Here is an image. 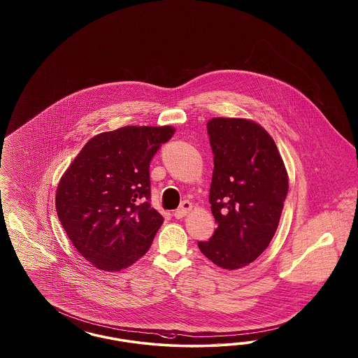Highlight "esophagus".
<instances>
[{
  "mask_svg": "<svg viewBox=\"0 0 358 358\" xmlns=\"http://www.w3.org/2000/svg\"><path fill=\"white\" fill-rule=\"evenodd\" d=\"M192 202H189V201H184L182 203H181V206L178 207L177 210H176V213H174V217H177V219H182V217H186L187 214H189V211L192 210Z\"/></svg>",
  "mask_w": 358,
  "mask_h": 358,
  "instance_id": "34e87169",
  "label": "esophagus"
}]
</instances>
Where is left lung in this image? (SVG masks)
Segmentation results:
<instances>
[{"mask_svg": "<svg viewBox=\"0 0 358 358\" xmlns=\"http://www.w3.org/2000/svg\"><path fill=\"white\" fill-rule=\"evenodd\" d=\"M207 134L214 153L208 201L217 228L198 247L215 265L236 271L271 244L289 178L281 155L260 124L240 118H213Z\"/></svg>", "mask_w": 358, "mask_h": 358, "instance_id": "obj_1", "label": "left lung"}]
</instances>
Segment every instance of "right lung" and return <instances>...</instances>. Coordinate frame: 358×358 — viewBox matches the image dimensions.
Here are the masks:
<instances>
[{"label":"right lung","instance_id":"add662e5","mask_svg":"<svg viewBox=\"0 0 358 358\" xmlns=\"http://www.w3.org/2000/svg\"><path fill=\"white\" fill-rule=\"evenodd\" d=\"M174 131L127 126L98 134L63 174L57 217L76 250L98 269H124L150 250L164 222L150 203V164Z\"/></svg>","mask_w":358,"mask_h":358}]
</instances>
